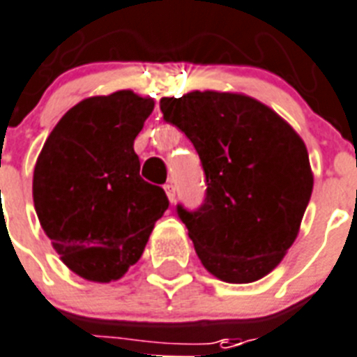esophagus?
<instances>
[{
	"label": "esophagus",
	"instance_id": "obj_1",
	"mask_svg": "<svg viewBox=\"0 0 357 357\" xmlns=\"http://www.w3.org/2000/svg\"><path fill=\"white\" fill-rule=\"evenodd\" d=\"M164 190H165V195H167V199H169V202H175V197H176L175 186H173V184H165Z\"/></svg>",
	"mask_w": 357,
	"mask_h": 357
}]
</instances>
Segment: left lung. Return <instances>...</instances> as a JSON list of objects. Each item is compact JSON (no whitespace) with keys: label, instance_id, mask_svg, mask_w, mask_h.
<instances>
[{"label":"left lung","instance_id":"8db88e82","mask_svg":"<svg viewBox=\"0 0 357 357\" xmlns=\"http://www.w3.org/2000/svg\"><path fill=\"white\" fill-rule=\"evenodd\" d=\"M160 110L190 138L206 176L201 206L190 212L176 204L201 264L230 284L264 278L295 241L312 197L302 138L275 110L241 93L162 98Z\"/></svg>","mask_w":357,"mask_h":357}]
</instances>
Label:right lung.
<instances>
[{"instance_id": "right-lung-1", "label": "right lung", "mask_w": 357, "mask_h": 357, "mask_svg": "<svg viewBox=\"0 0 357 357\" xmlns=\"http://www.w3.org/2000/svg\"><path fill=\"white\" fill-rule=\"evenodd\" d=\"M153 108V99L130 90L77 102L51 130L34 165L40 225L84 280L121 278L169 206L164 190L139 176L134 153Z\"/></svg>"}]
</instances>
